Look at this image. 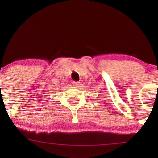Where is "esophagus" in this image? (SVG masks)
I'll list each match as a JSON object with an SVG mask.
<instances>
[{"label":"esophagus","mask_w":158,"mask_h":158,"mask_svg":"<svg viewBox=\"0 0 158 158\" xmlns=\"http://www.w3.org/2000/svg\"><path fill=\"white\" fill-rule=\"evenodd\" d=\"M73 86L77 87V88H80L81 86V84L79 81H73Z\"/></svg>","instance_id":"1"}]
</instances>
